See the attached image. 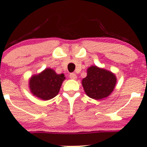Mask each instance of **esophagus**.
Instances as JSON below:
<instances>
[{"instance_id": "obj_1", "label": "esophagus", "mask_w": 147, "mask_h": 147, "mask_svg": "<svg viewBox=\"0 0 147 147\" xmlns=\"http://www.w3.org/2000/svg\"><path fill=\"white\" fill-rule=\"evenodd\" d=\"M69 78L72 79V80H76L77 79V75L75 73H70L69 74Z\"/></svg>"}]
</instances>
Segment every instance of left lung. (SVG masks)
Here are the masks:
<instances>
[{
    "label": "left lung",
    "mask_w": 147,
    "mask_h": 147,
    "mask_svg": "<svg viewBox=\"0 0 147 147\" xmlns=\"http://www.w3.org/2000/svg\"><path fill=\"white\" fill-rule=\"evenodd\" d=\"M116 81L113 72L94 65L87 69V75L82 80V84L88 96L100 100L112 93Z\"/></svg>",
    "instance_id": "8db88e82"
}]
</instances>
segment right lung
<instances>
[{"label":"right lung","instance_id":"obj_1","mask_svg":"<svg viewBox=\"0 0 147 147\" xmlns=\"http://www.w3.org/2000/svg\"><path fill=\"white\" fill-rule=\"evenodd\" d=\"M65 79L64 74L58 75L53 69L46 68L29 79V89L34 96L47 101L58 95Z\"/></svg>","mask_w":147,"mask_h":147}]
</instances>
